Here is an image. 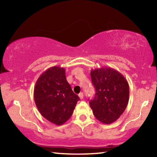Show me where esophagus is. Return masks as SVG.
Listing matches in <instances>:
<instances>
[{
    "mask_svg": "<svg viewBox=\"0 0 157 157\" xmlns=\"http://www.w3.org/2000/svg\"><path fill=\"white\" fill-rule=\"evenodd\" d=\"M78 96H79V98H80V99L82 100V99H83V98H84V94H83V93H79V95H78Z\"/></svg>",
    "mask_w": 157,
    "mask_h": 157,
    "instance_id": "1",
    "label": "esophagus"
}]
</instances>
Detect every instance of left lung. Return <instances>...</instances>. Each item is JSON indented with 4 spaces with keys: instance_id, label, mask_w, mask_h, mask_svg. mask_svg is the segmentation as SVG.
I'll use <instances>...</instances> for the list:
<instances>
[{
    "instance_id": "8db88e82",
    "label": "left lung",
    "mask_w": 157,
    "mask_h": 157,
    "mask_svg": "<svg viewBox=\"0 0 157 157\" xmlns=\"http://www.w3.org/2000/svg\"><path fill=\"white\" fill-rule=\"evenodd\" d=\"M91 76L96 92L94 99L89 102L93 113L102 123H112L128 104V82L120 72L110 67L93 69Z\"/></svg>"
}]
</instances>
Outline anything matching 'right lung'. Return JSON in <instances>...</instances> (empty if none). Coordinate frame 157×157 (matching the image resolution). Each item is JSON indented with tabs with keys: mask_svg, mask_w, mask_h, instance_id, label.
I'll use <instances>...</instances> for the list:
<instances>
[{
	"mask_svg": "<svg viewBox=\"0 0 157 157\" xmlns=\"http://www.w3.org/2000/svg\"><path fill=\"white\" fill-rule=\"evenodd\" d=\"M34 98L41 116L57 125L71 118L79 100L66 80L65 69L59 66L50 67L39 76Z\"/></svg>",
	"mask_w": 157,
	"mask_h": 157,
	"instance_id": "right-lung-1",
	"label": "right lung"
}]
</instances>
